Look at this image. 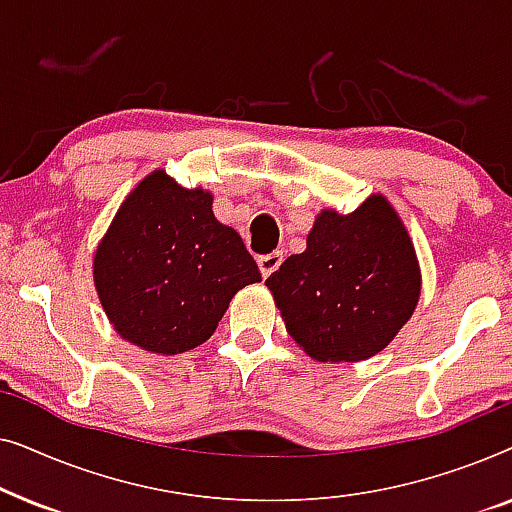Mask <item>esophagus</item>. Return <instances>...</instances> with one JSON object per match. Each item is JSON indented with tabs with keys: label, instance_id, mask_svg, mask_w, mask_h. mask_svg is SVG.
Segmentation results:
<instances>
[{
	"label": "esophagus",
	"instance_id": "obj_1",
	"mask_svg": "<svg viewBox=\"0 0 512 512\" xmlns=\"http://www.w3.org/2000/svg\"><path fill=\"white\" fill-rule=\"evenodd\" d=\"M282 261H284L282 251H272V254L258 256V268H261V275L263 277H270L272 272L279 270V265H282Z\"/></svg>",
	"mask_w": 512,
	"mask_h": 512
}]
</instances>
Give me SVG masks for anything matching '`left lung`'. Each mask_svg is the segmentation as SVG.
<instances>
[{"instance_id":"1","label":"left lung","mask_w":512,"mask_h":512,"mask_svg":"<svg viewBox=\"0 0 512 512\" xmlns=\"http://www.w3.org/2000/svg\"><path fill=\"white\" fill-rule=\"evenodd\" d=\"M286 331L312 359L363 361L401 331L419 298V265L382 195L349 216L321 212L307 249L265 279Z\"/></svg>"}]
</instances>
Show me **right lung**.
I'll list each match as a JSON object with an SVG mask.
<instances>
[{
	"mask_svg": "<svg viewBox=\"0 0 512 512\" xmlns=\"http://www.w3.org/2000/svg\"><path fill=\"white\" fill-rule=\"evenodd\" d=\"M95 286L118 333L156 354H181L216 331L228 303L261 272L212 195L163 170L128 195L95 254Z\"/></svg>",
	"mask_w": 512,
	"mask_h": 512,
	"instance_id": "add662e5",
	"label": "right lung"
}]
</instances>
